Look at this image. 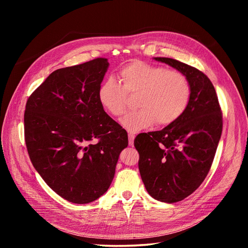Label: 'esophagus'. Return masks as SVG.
<instances>
[{
	"instance_id": "esophagus-1",
	"label": "esophagus",
	"mask_w": 248,
	"mask_h": 248,
	"mask_svg": "<svg viewBox=\"0 0 248 248\" xmlns=\"http://www.w3.org/2000/svg\"><path fill=\"white\" fill-rule=\"evenodd\" d=\"M134 138H136V136H134L133 133H129V134H128V142H129V146H132V145H133Z\"/></svg>"
}]
</instances>
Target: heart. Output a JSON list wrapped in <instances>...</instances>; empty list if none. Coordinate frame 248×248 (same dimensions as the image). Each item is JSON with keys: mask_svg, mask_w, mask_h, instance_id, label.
<instances>
[{"mask_svg": "<svg viewBox=\"0 0 248 248\" xmlns=\"http://www.w3.org/2000/svg\"><path fill=\"white\" fill-rule=\"evenodd\" d=\"M114 78L101 82L97 91L100 106L109 115L122 116L128 108L129 96H137V108L124 117L127 130L138 132L157 123L168 126L183 116L191 99V86L185 74L163 66L133 61Z\"/></svg>", "mask_w": 248, "mask_h": 248, "instance_id": "heart-1", "label": "heart"}]
</instances>
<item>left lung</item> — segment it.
Wrapping results in <instances>:
<instances>
[{"label":"left lung","instance_id":"1","mask_svg":"<svg viewBox=\"0 0 248 248\" xmlns=\"http://www.w3.org/2000/svg\"><path fill=\"white\" fill-rule=\"evenodd\" d=\"M185 74L191 99L183 116L162 130L138 136L139 170L150 196L164 202L184 200L211 169L222 131V112L211 80L192 66L155 58Z\"/></svg>","mask_w":248,"mask_h":248}]
</instances>
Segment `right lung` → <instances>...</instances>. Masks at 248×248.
Wrapping results in <instances>:
<instances>
[{"label":"right lung","mask_w":248,"mask_h":248,"mask_svg":"<svg viewBox=\"0 0 248 248\" xmlns=\"http://www.w3.org/2000/svg\"><path fill=\"white\" fill-rule=\"evenodd\" d=\"M108 65V59L96 58L55 70L26 104L30 159L52 190L76 204L108 189L119 155L128 146L127 132L97 98Z\"/></svg>","instance_id":"add662e5"}]
</instances>
